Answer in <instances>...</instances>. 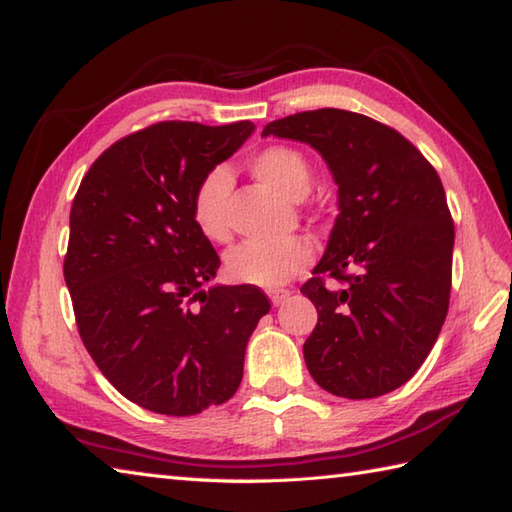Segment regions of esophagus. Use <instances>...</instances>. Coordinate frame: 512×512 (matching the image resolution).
Listing matches in <instances>:
<instances>
[{
    "label": "esophagus",
    "instance_id": "esophagus-1",
    "mask_svg": "<svg viewBox=\"0 0 512 512\" xmlns=\"http://www.w3.org/2000/svg\"><path fill=\"white\" fill-rule=\"evenodd\" d=\"M289 294H292L289 289H274V292H269V301H272L274 307H278L287 301Z\"/></svg>",
    "mask_w": 512,
    "mask_h": 512
}]
</instances>
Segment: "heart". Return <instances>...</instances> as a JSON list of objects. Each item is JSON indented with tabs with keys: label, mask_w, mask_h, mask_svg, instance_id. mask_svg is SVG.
<instances>
[{
	"label": "heart",
	"mask_w": 512,
	"mask_h": 512,
	"mask_svg": "<svg viewBox=\"0 0 512 512\" xmlns=\"http://www.w3.org/2000/svg\"><path fill=\"white\" fill-rule=\"evenodd\" d=\"M258 180L289 198H303L312 187L310 162L292 147H267L252 158ZM231 171L225 165L209 169L191 194V218L209 240L227 238V200ZM312 245L301 236L278 240L249 238L227 252V274L238 283L281 287L310 265Z\"/></svg>",
	"instance_id": "1"
}]
</instances>
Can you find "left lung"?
I'll list each match as a JSON object with an SVG mask.
<instances>
[{
    "label": "left lung",
    "instance_id": "1",
    "mask_svg": "<svg viewBox=\"0 0 512 512\" xmlns=\"http://www.w3.org/2000/svg\"><path fill=\"white\" fill-rule=\"evenodd\" d=\"M263 136L310 144L339 187L323 258L301 292L318 312L303 345L312 379L345 399L401 388L446 321L455 225L435 167L368 115L318 109L269 122ZM332 275L343 288H325Z\"/></svg>",
    "mask_w": 512,
    "mask_h": 512
}]
</instances>
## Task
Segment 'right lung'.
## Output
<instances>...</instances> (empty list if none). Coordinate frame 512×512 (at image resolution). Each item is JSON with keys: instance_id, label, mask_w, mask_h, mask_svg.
<instances>
[{"instance_id": "obj_1", "label": "right lung", "mask_w": 512, "mask_h": 512, "mask_svg": "<svg viewBox=\"0 0 512 512\" xmlns=\"http://www.w3.org/2000/svg\"><path fill=\"white\" fill-rule=\"evenodd\" d=\"M256 127L158 122L111 144L71 207L64 281L82 343L129 401L189 417L229 401L267 296L205 283L220 258L191 218V194Z\"/></svg>"}]
</instances>
